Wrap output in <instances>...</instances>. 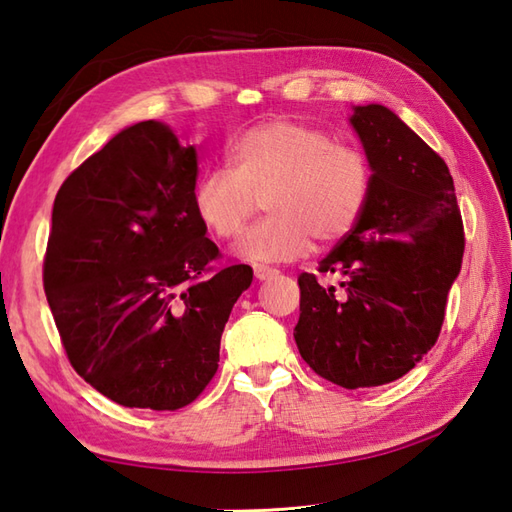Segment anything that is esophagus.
<instances>
[{
	"mask_svg": "<svg viewBox=\"0 0 512 512\" xmlns=\"http://www.w3.org/2000/svg\"><path fill=\"white\" fill-rule=\"evenodd\" d=\"M255 279L259 281H268V279H275L279 273L275 268H266V266H255Z\"/></svg>",
	"mask_w": 512,
	"mask_h": 512,
	"instance_id": "obj_1",
	"label": "esophagus"
}]
</instances>
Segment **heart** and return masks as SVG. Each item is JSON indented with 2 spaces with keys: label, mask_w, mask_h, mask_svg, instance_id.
I'll use <instances>...</instances> for the list:
<instances>
[{
  "label": "heart",
  "mask_w": 512,
  "mask_h": 512,
  "mask_svg": "<svg viewBox=\"0 0 512 512\" xmlns=\"http://www.w3.org/2000/svg\"><path fill=\"white\" fill-rule=\"evenodd\" d=\"M231 167L206 169L195 182L200 222L231 239L266 193L270 213L237 246L253 264L292 262L310 253L314 235L336 242L352 231L369 195V167L361 151L339 145L325 129L275 118L239 134L228 147Z\"/></svg>",
  "instance_id": "heart-1"
}]
</instances>
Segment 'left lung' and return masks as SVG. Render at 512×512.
<instances>
[{
    "label": "left lung",
    "mask_w": 512,
    "mask_h": 512,
    "mask_svg": "<svg viewBox=\"0 0 512 512\" xmlns=\"http://www.w3.org/2000/svg\"><path fill=\"white\" fill-rule=\"evenodd\" d=\"M350 125L372 169L369 195L319 262L343 290L299 277L295 341L319 376L361 389L405 376L436 345L464 231L449 167L413 129L378 103L354 105Z\"/></svg>",
    "instance_id": "obj_1"
}]
</instances>
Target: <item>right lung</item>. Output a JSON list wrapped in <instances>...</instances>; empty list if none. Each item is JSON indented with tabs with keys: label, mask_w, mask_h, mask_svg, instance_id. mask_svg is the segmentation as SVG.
<instances>
[{
	"label": "right lung",
	"mask_w": 512,
	"mask_h": 512,
	"mask_svg": "<svg viewBox=\"0 0 512 512\" xmlns=\"http://www.w3.org/2000/svg\"><path fill=\"white\" fill-rule=\"evenodd\" d=\"M198 151L143 121L74 169L54 198L43 288L76 374L123 407L198 398L253 268L204 277L220 250L193 206Z\"/></svg>",
	"instance_id": "obj_1"
}]
</instances>
